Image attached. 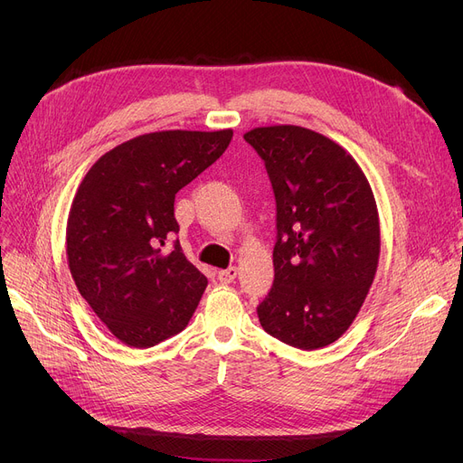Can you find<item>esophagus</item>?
<instances>
[{"label":"esophagus","mask_w":463,"mask_h":463,"mask_svg":"<svg viewBox=\"0 0 463 463\" xmlns=\"http://www.w3.org/2000/svg\"><path fill=\"white\" fill-rule=\"evenodd\" d=\"M236 274H238V270H236V266H229L227 270H219L217 272V279L222 281V283H232L234 281V278H236Z\"/></svg>","instance_id":"1"}]
</instances>
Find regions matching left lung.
<instances>
[{"label": "left lung", "mask_w": 463, "mask_h": 463, "mask_svg": "<svg viewBox=\"0 0 463 463\" xmlns=\"http://www.w3.org/2000/svg\"><path fill=\"white\" fill-rule=\"evenodd\" d=\"M276 197L274 283L257 315L279 342L313 351L342 335L373 283L381 236L368 178L342 146L298 126L244 135Z\"/></svg>", "instance_id": "8db88e82"}]
</instances>
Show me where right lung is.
Wrapping results in <instances>:
<instances>
[{
	"label": "right lung",
	"mask_w": 463,
	"mask_h": 463,
	"mask_svg": "<svg viewBox=\"0 0 463 463\" xmlns=\"http://www.w3.org/2000/svg\"><path fill=\"white\" fill-rule=\"evenodd\" d=\"M232 129L159 131L116 146L93 163L67 219V260L79 293L129 347L182 332L208 279L185 259L176 193L223 156Z\"/></svg>",
	"instance_id": "obj_1"
}]
</instances>
